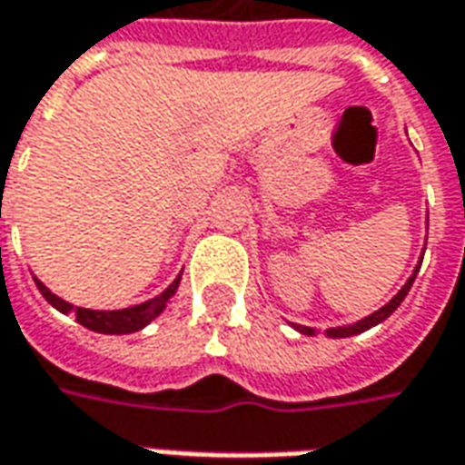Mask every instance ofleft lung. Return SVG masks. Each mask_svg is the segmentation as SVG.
I'll list each match as a JSON object with an SVG mask.
<instances>
[{
    "label": "left lung",
    "instance_id": "obj_1",
    "mask_svg": "<svg viewBox=\"0 0 465 465\" xmlns=\"http://www.w3.org/2000/svg\"><path fill=\"white\" fill-rule=\"evenodd\" d=\"M419 269H420V263L416 266V269H413V273L409 276V282L403 283V289H401V292L396 293V296H393V299H391L386 306H381L379 312H373L371 316H366V319H361V322H356V323H349V326H336V329H326V336H329V339H346V336L369 331L371 326H376V323L386 322L391 313L399 309L401 302L406 299V293L411 292V286H413V279H416ZM293 329H296L299 333H306V336H313V333H316V329H309V326H302V323H293Z\"/></svg>",
    "mask_w": 465,
    "mask_h": 465
}]
</instances>
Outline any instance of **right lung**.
<instances>
[{
    "label": "right lung",
    "instance_id": "obj_1",
    "mask_svg": "<svg viewBox=\"0 0 465 465\" xmlns=\"http://www.w3.org/2000/svg\"><path fill=\"white\" fill-rule=\"evenodd\" d=\"M35 282H36V289L42 292V296L54 306L56 312H62V313L72 312L76 316V322L82 323V326H86L89 331L134 333V331H139V329H143L149 322H153V319L166 309V302H169L173 293H176V289H179L182 273H179V276L172 282V286H169L163 293H159L156 299L139 303V306H132V309H119V312H92V309H82V306H76L74 309L72 303H66L64 299H59L56 293L49 292L39 279H35Z\"/></svg>",
    "mask_w": 465,
    "mask_h": 465
}]
</instances>
